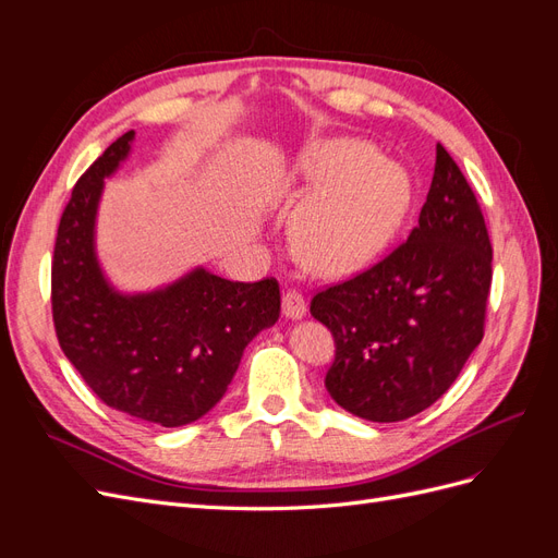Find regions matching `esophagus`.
I'll list each match as a JSON object with an SVG mask.
<instances>
[{
  "label": "esophagus",
  "mask_w": 558,
  "mask_h": 558,
  "mask_svg": "<svg viewBox=\"0 0 558 558\" xmlns=\"http://www.w3.org/2000/svg\"><path fill=\"white\" fill-rule=\"evenodd\" d=\"M281 312L286 318H302L307 314V302L305 298H302L300 291L295 289H289L283 293V300H281Z\"/></svg>",
  "instance_id": "1"
}]
</instances>
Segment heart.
<instances>
[{"instance_id":"heart-1","label":"heart","mask_w":558,"mask_h":558,"mask_svg":"<svg viewBox=\"0 0 558 558\" xmlns=\"http://www.w3.org/2000/svg\"><path fill=\"white\" fill-rule=\"evenodd\" d=\"M293 177L320 185L300 207L293 240L302 260L324 275L351 272L379 256L412 205L410 174L365 142L314 144Z\"/></svg>"}]
</instances>
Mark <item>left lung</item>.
<instances>
[{
	"label": "left lung",
	"mask_w": 558,
	"mask_h": 558,
	"mask_svg": "<svg viewBox=\"0 0 558 558\" xmlns=\"http://www.w3.org/2000/svg\"><path fill=\"white\" fill-rule=\"evenodd\" d=\"M492 260L477 197L437 144L408 242L312 298V316L335 337L330 398L353 416L391 424L445 396L484 337Z\"/></svg>",
	"instance_id": "1"
}]
</instances>
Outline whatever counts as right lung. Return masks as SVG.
Segmentation results:
<instances>
[{"instance_id":"obj_1","label":"right lung","mask_w":558,"mask_h":558,"mask_svg":"<svg viewBox=\"0 0 558 558\" xmlns=\"http://www.w3.org/2000/svg\"><path fill=\"white\" fill-rule=\"evenodd\" d=\"M134 130L83 174L60 218L50 302L64 356L111 410L162 428L193 424L221 400L246 344L275 326L277 279L228 281L195 267L148 293H121L95 251L99 197L130 156Z\"/></svg>"}]
</instances>
